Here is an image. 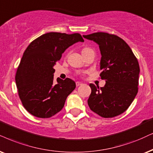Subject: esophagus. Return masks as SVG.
Here are the masks:
<instances>
[{
    "label": "esophagus",
    "mask_w": 153,
    "mask_h": 153,
    "mask_svg": "<svg viewBox=\"0 0 153 153\" xmlns=\"http://www.w3.org/2000/svg\"><path fill=\"white\" fill-rule=\"evenodd\" d=\"M75 84H76V86L78 87V86H80V85H82V83L81 82H75Z\"/></svg>",
    "instance_id": "34e87169"
}]
</instances>
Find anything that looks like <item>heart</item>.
I'll list each match as a JSON object with an SVG mask.
<instances>
[{"label":"heart","instance_id":"obj_1","mask_svg":"<svg viewBox=\"0 0 153 153\" xmlns=\"http://www.w3.org/2000/svg\"><path fill=\"white\" fill-rule=\"evenodd\" d=\"M88 49V48H85V49H83L82 50H85V49Z\"/></svg>","mask_w":153,"mask_h":153}]
</instances>
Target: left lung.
<instances>
[{
  "label": "left lung",
  "mask_w": 153,
  "mask_h": 153,
  "mask_svg": "<svg viewBox=\"0 0 153 153\" xmlns=\"http://www.w3.org/2000/svg\"><path fill=\"white\" fill-rule=\"evenodd\" d=\"M83 37L99 45L100 76L106 80L102 88L90 84L89 107L102 117H117L128 109L138 93V60L124 40L114 34L96 32Z\"/></svg>",
  "instance_id": "1"
}]
</instances>
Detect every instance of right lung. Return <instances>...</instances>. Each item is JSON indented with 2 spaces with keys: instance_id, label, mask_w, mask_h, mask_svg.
Instances as JSON below:
<instances>
[{
  "instance_id": "add662e5",
  "label": "right lung",
  "mask_w": 153,
  "mask_h": 153,
  "mask_svg": "<svg viewBox=\"0 0 153 153\" xmlns=\"http://www.w3.org/2000/svg\"><path fill=\"white\" fill-rule=\"evenodd\" d=\"M83 42L78 33L49 32L30 43L17 68L15 82L22 105L39 118H50L63 109L67 97L74 90L70 78L53 82V66L69 46Z\"/></svg>"
}]
</instances>
